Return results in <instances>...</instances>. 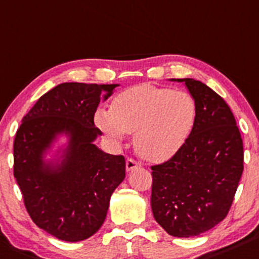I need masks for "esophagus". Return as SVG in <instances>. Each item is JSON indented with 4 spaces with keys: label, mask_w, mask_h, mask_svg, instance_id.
<instances>
[{
    "label": "esophagus",
    "mask_w": 259,
    "mask_h": 259,
    "mask_svg": "<svg viewBox=\"0 0 259 259\" xmlns=\"http://www.w3.org/2000/svg\"><path fill=\"white\" fill-rule=\"evenodd\" d=\"M141 167V164L139 162H137L136 160H133V159H127L126 160V170L128 171H132L135 170V168H138Z\"/></svg>",
    "instance_id": "esophagus-1"
}]
</instances>
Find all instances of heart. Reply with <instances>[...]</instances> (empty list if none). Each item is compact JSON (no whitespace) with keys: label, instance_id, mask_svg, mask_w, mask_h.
Segmentation results:
<instances>
[{"label":"heart","instance_id":"1","mask_svg":"<svg viewBox=\"0 0 259 259\" xmlns=\"http://www.w3.org/2000/svg\"><path fill=\"white\" fill-rule=\"evenodd\" d=\"M198 107L190 93L171 88L133 87L99 109L94 122L115 143L135 133V148L148 161L168 160L180 152L194 128Z\"/></svg>","mask_w":259,"mask_h":259}]
</instances>
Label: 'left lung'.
Returning a JSON list of instances; mask_svg holds the SVG:
<instances>
[{"label": "left lung", "instance_id": "8db88e82", "mask_svg": "<svg viewBox=\"0 0 259 259\" xmlns=\"http://www.w3.org/2000/svg\"><path fill=\"white\" fill-rule=\"evenodd\" d=\"M187 87L198 107L186 144L170 160L152 166L156 223L175 237H192L225 219L243 171V144L230 107L192 78Z\"/></svg>", "mask_w": 259, "mask_h": 259}]
</instances>
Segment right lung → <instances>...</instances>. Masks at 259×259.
Wrapping results in <instances>:
<instances>
[{"label":"right lung","instance_id":"add662e5","mask_svg":"<svg viewBox=\"0 0 259 259\" xmlns=\"http://www.w3.org/2000/svg\"><path fill=\"white\" fill-rule=\"evenodd\" d=\"M118 84L62 83L23 117L13 144L14 177L33 222L57 239L78 242L101 228L110 198L126 176L122 155L99 149L94 115ZM106 95L101 97V93ZM60 135L69 138L57 158L46 154Z\"/></svg>","mask_w":259,"mask_h":259}]
</instances>
